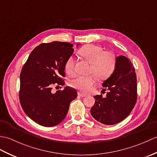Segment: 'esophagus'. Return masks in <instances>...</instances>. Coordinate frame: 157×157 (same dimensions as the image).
Segmentation results:
<instances>
[{"instance_id":"1","label":"esophagus","mask_w":157,"mask_h":157,"mask_svg":"<svg viewBox=\"0 0 157 157\" xmlns=\"http://www.w3.org/2000/svg\"><path fill=\"white\" fill-rule=\"evenodd\" d=\"M78 95L79 96H81V97H85V96H86V94H82V93H81V92H78Z\"/></svg>"}]
</instances>
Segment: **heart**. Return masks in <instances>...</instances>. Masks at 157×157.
<instances>
[{
  "label": "heart",
  "mask_w": 157,
  "mask_h": 157,
  "mask_svg": "<svg viewBox=\"0 0 157 157\" xmlns=\"http://www.w3.org/2000/svg\"><path fill=\"white\" fill-rule=\"evenodd\" d=\"M78 53L83 58L90 63L88 73L96 78L104 79L108 78L115 70L116 57L111 51H104L102 47L94 44H87L79 50ZM75 60L70 56L65 63V71L67 74L72 75L75 73ZM96 84L95 78L92 75H79L69 82L72 88L81 92H88Z\"/></svg>",
  "instance_id": "1"
}]
</instances>
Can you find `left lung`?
I'll return each instance as SVG.
<instances>
[{
    "label": "left lung",
    "instance_id": "left-lung-1",
    "mask_svg": "<svg viewBox=\"0 0 157 157\" xmlns=\"http://www.w3.org/2000/svg\"><path fill=\"white\" fill-rule=\"evenodd\" d=\"M108 90L105 98L94 96V105L90 113L96 121L105 125H114L128 117L137 101V79L132 62L124 56L116 59L113 74L102 84Z\"/></svg>",
    "mask_w": 157,
    "mask_h": 157
}]
</instances>
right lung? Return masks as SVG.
Returning a JSON list of instances; mask_svg holds the SVG:
<instances>
[{
    "instance_id": "obj_1",
    "label": "right lung",
    "mask_w": 157,
    "mask_h": 157,
    "mask_svg": "<svg viewBox=\"0 0 157 157\" xmlns=\"http://www.w3.org/2000/svg\"><path fill=\"white\" fill-rule=\"evenodd\" d=\"M73 45L54 41L42 43L33 50L20 73L19 101L29 118L44 127L58 125L67 114L77 97L74 88L67 86L53 92V86H63L65 63Z\"/></svg>"
}]
</instances>
